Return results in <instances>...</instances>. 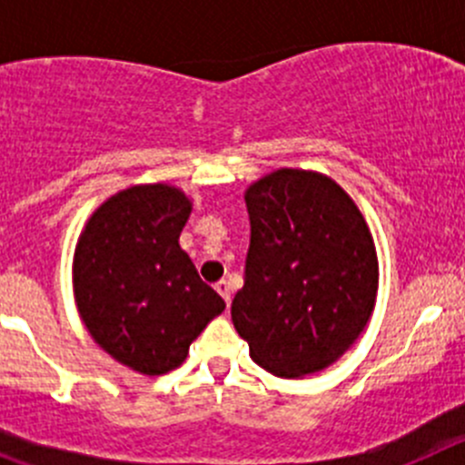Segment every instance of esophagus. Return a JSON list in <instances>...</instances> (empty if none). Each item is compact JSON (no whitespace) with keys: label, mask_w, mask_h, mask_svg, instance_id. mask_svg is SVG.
<instances>
[{"label":"esophagus","mask_w":465,"mask_h":465,"mask_svg":"<svg viewBox=\"0 0 465 465\" xmlns=\"http://www.w3.org/2000/svg\"><path fill=\"white\" fill-rule=\"evenodd\" d=\"M216 291H219L221 298L225 300V305H230V300H232V291H230L228 279H221V282H216Z\"/></svg>","instance_id":"esophagus-1"}]
</instances>
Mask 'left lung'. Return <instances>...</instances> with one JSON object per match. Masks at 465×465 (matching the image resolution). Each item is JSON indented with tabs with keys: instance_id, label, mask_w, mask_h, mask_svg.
<instances>
[{
	"instance_id": "left-lung-1",
	"label": "left lung",
	"mask_w": 465,
	"mask_h": 465,
	"mask_svg": "<svg viewBox=\"0 0 465 465\" xmlns=\"http://www.w3.org/2000/svg\"><path fill=\"white\" fill-rule=\"evenodd\" d=\"M252 244L232 323L277 377H305L340 359L375 310L380 265L354 200L319 172L283 170L244 193Z\"/></svg>"
}]
</instances>
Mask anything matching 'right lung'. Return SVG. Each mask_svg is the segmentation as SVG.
Masks as SVG:
<instances>
[{"mask_svg": "<svg viewBox=\"0 0 465 465\" xmlns=\"http://www.w3.org/2000/svg\"><path fill=\"white\" fill-rule=\"evenodd\" d=\"M186 193L167 183L130 186L94 209L74 252V298L93 340L111 359L165 375L225 302L200 279L179 235Z\"/></svg>", "mask_w": 465, "mask_h": 465, "instance_id": "add662e5", "label": "right lung"}]
</instances>
